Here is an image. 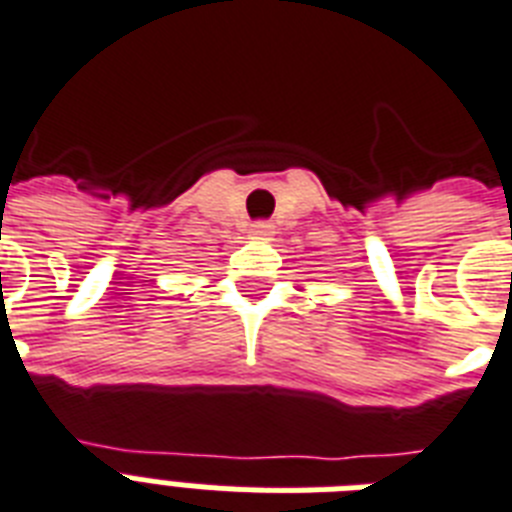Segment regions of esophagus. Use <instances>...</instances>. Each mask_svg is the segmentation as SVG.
<instances>
[{"instance_id":"1","label":"esophagus","mask_w":512,"mask_h":512,"mask_svg":"<svg viewBox=\"0 0 512 512\" xmlns=\"http://www.w3.org/2000/svg\"><path fill=\"white\" fill-rule=\"evenodd\" d=\"M249 236H252V239H260V242H268L270 236H273V223H268V220H257V223H252V228H249Z\"/></svg>"}]
</instances>
